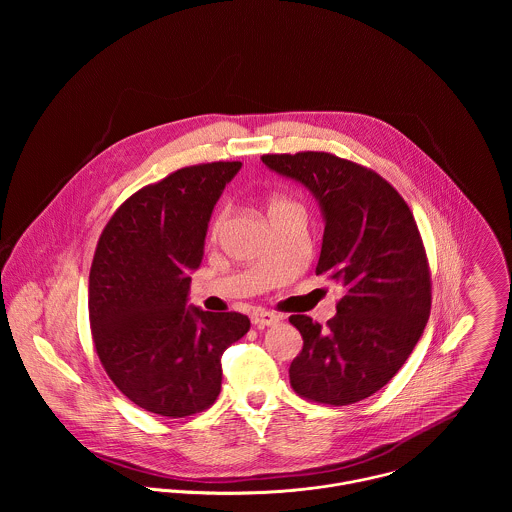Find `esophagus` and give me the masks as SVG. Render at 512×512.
<instances>
[{
  "instance_id": "1",
  "label": "esophagus",
  "mask_w": 512,
  "mask_h": 512,
  "mask_svg": "<svg viewBox=\"0 0 512 512\" xmlns=\"http://www.w3.org/2000/svg\"><path fill=\"white\" fill-rule=\"evenodd\" d=\"M250 319H252V323L256 327H272V325H276L280 321V317L276 313L266 311V309H254Z\"/></svg>"
}]
</instances>
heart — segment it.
I'll return each mask as SVG.
<instances>
[{
  "label": "heart",
  "instance_id": "heart-1",
  "mask_svg": "<svg viewBox=\"0 0 512 512\" xmlns=\"http://www.w3.org/2000/svg\"><path fill=\"white\" fill-rule=\"evenodd\" d=\"M292 207L293 205L290 201L276 197V199H272V203H270V215H276V213L286 211V209H292ZM224 220H226V211H220L219 215H217V219L213 222V234H215V236L219 234L220 228L224 226Z\"/></svg>",
  "mask_w": 512,
  "mask_h": 512
}]
</instances>
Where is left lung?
I'll return each mask as SVG.
<instances>
[{
  "label": "left lung",
  "instance_id": "left-lung-1",
  "mask_svg": "<svg viewBox=\"0 0 512 512\" xmlns=\"http://www.w3.org/2000/svg\"><path fill=\"white\" fill-rule=\"evenodd\" d=\"M262 163L315 197L325 222L315 274L345 292L327 327L290 317L303 337L290 366L293 390L331 406L365 400L406 363L430 317V270L416 220L380 175L337 155H262Z\"/></svg>",
  "mask_w": 512,
  "mask_h": 512
}]
</instances>
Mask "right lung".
<instances>
[{
    "instance_id": "right-lung-1",
    "label": "right lung",
    "mask_w": 512,
    "mask_h": 512,
    "mask_svg": "<svg viewBox=\"0 0 512 512\" xmlns=\"http://www.w3.org/2000/svg\"><path fill=\"white\" fill-rule=\"evenodd\" d=\"M240 161L179 169L132 195L106 224L88 278L94 347L118 390L165 418L209 408L222 353L250 319L189 303L211 215Z\"/></svg>"
}]
</instances>
